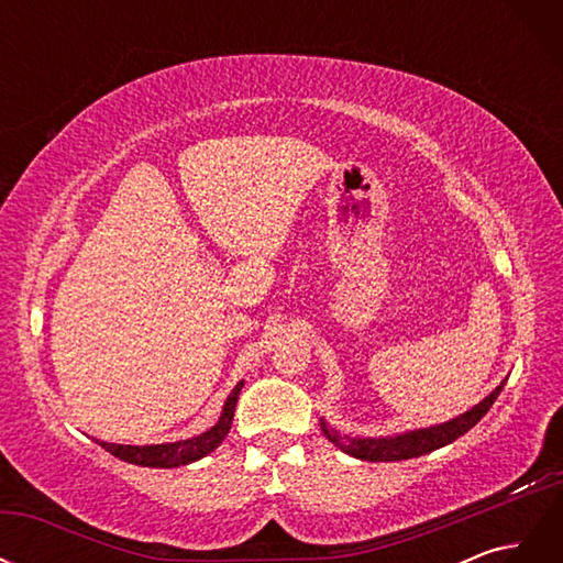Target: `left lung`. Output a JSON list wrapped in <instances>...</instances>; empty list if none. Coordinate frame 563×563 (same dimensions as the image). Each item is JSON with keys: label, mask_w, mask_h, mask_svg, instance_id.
<instances>
[{"label": "left lung", "mask_w": 563, "mask_h": 563, "mask_svg": "<svg viewBox=\"0 0 563 563\" xmlns=\"http://www.w3.org/2000/svg\"><path fill=\"white\" fill-rule=\"evenodd\" d=\"M507 378L490 391L488 397H484L479 404L472 406L470 411L460 413L441 424H430V428H420V430H408L401 434H391V437H347L340 434L335 428H329L327 422L319 420L321 432L327 437L333 446H338L343 453L368 460V463H397V460H411L420 457L424 453H432L441 446L453 444L457 437H463L470 432L476 422H479L493 401L498 399L503 391Z\"/></svg>", "instance_id": "left-lung-1"}]
</instances>
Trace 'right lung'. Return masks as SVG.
<instances>
[{
	"mask_svg": "<svg viewBox=\"0 0 563 563\" xmlns=\"http://www.w3.org/2000/svg\"><path fill=\"white\" fill-rule=\"evenodd\" d=\"M244 387V380L234 385V389L228 395L223 411H220V418L216 420L213 428L207 432H201L190 439H180V441H168V444H150V446H131V444H108V441L96 439V444L103 446L108 453L114 457L124 460V463L131 465H141V467H157V470H172L180 465H190L195 460H201L203 455H209L216 451L223 439L228 437L232 428V418H234V406L236 399H240V391Z\"/></svg>",
	"mask_w": 563,
	"mask_h": 563,
	"instance_id": "add662e5",
	"label": "right lung"
}]
</instances>
